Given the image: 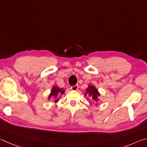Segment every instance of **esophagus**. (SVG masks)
Returning a JSON list of instances; mask_svg holds the SVG:
<instances>
[{"label":"esophagus","instance_id":"esophagus-1","mask_svg":"<svg viewBox=\"0 0 147 147\" xmlns=\"http://www.w3.org/2000/svg\"><path fill=\"white\" fill-rule=\"evenodd\" d=\"M78 88H79V85H78V84H76V85H75V86H71V89L72 90H74V91L78 90Z\"/></svg>","mask_w":147,"mask_h":147}]
</instances>
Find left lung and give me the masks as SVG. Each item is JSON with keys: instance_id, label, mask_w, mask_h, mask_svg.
I'll list each match as a JSON object with an SVG mask.
<instances>
[{"instance_id": "left-lung-1", "label": "left lung", "mask_w": 147, "mask_h": 147, "mask_svg": "<svg viewBox=\"0 0 147 147\" xmlns=\"http://www.w3.org/2000/svg\"><path fill=\"white\" fill-rule=\"evenodd\" d=\"M86 93L84 94V96L88 95L90 97H91V98L93 101H98V97L100 96V94L99 93L98 90H97L96 87L92 85H88V87L86 89Z\"/></svg>"}]
</instances>
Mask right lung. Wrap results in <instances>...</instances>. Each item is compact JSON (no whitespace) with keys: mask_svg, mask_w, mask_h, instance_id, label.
Returning a JSON list of instances; mask_svg holds the SVG:
<instances>
[{"mask_svg":"<svg viewBox=\"0 0 147 147\" xmlns=\"http://www.w3.org/2000/svg\"><path fill=\"white\" fill-rule=\"evenodd\" d=\"M65 90L63 88H59L57 86H53L52 90H51V93L48 96V99H50L51 97H57V96H58V95H63ZM59 101V99L55 100V102H57Z\"/></svg>","mask_w":147,"mask_h":147,"instance_id":"1","label":"right lung"}]
</instances>
